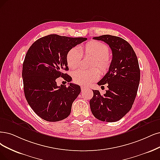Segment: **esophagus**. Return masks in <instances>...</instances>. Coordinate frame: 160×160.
I'll use <instances>...</instances> for the list:
<instances>
[{
	"mask_svg": "<svg viewBox=\"0 0 160 160\" xmlns=\"http://www.w3.org/2000/svg\"><path fill=\"white\" fill-rule=\"evenodd\" d=\"M86 87H85V86H81V90H82V91H84V90H86Z\"/></svg>",
	"mask_w": 160,
	"mask_h": 160,
	"instance_id": "1",
	"label": "esophagus"
}]
</instances>
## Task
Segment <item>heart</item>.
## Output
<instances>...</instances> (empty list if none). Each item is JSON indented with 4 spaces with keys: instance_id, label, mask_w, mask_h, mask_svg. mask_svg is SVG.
I'll list each match as a JSON object with an SVG mask.
<instances>
[{
    "instance_id": "1",
    "label": "heart",
    "mask_w": 160,
    "mask_h": 160,
    "mask_svg": "<svg viewBox=\"0 0 160 160\" xmlns=\"http://www.w3.org/2000/svg\"><path fill=\"white\" fill-rule=\"evenodd\" d=\"M109 47L100 41L92 40L88 41L80 49L74 47L67 53V62L71 69H75L80 64L82 55H89L95 58L93 67H96L102 73H105L109 70L111 60L109 55ZM99 72L98 69L91 70L78 69L72 73V79L76 84L87 85L91 82L98 78Z\"/></svg>"
}]
</instances>
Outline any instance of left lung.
I'll use <instances>...</instances> for the list:
<instances>
[{
    "mask_svg": "<svg viewBox=\"0 0 160 160\" xmlns=\"http://www.w3.org/2000/svg\"><path fill=\"white\" fill-rule=\"evenodd\" d=\"M93 39L109 45L112 61L108 73L98 82L99 86L108 84V90L103 95L93 90L90 109L96 119L115 122L131 110L137 96L140 78L138 58L131 45L121 38L103 35Z\"/></svg>",
    "mask_w": 160,
    "mask_h": 160,
    "instance_id": "1",
    "label": "left lung"
}]
</instances>
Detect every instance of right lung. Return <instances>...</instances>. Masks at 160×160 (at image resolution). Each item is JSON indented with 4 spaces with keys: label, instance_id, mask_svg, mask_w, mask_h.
I'll list each match as a JSON object with an SVG mask.
<instances>
[{
    "label": "right lung",
    "instance_id": "1",
    "mask_svg": "<svg viewBox=\"0 0 160 160\" xmlns=\"http://www.w3.org/2000/svg\"><path fill=\"white\" fill-rule=\"evenodd\" d=\"M85 38H69L51 34L39 38L29 47L23 63L22 78L25 97L41 119L49 122L63 120L70 114L73 102L81 92L78 85H57V78L69 82L68 52Z\"/></svg>",
    "mask_w": 160,
    "mask_h": 160
}]
</instances>
